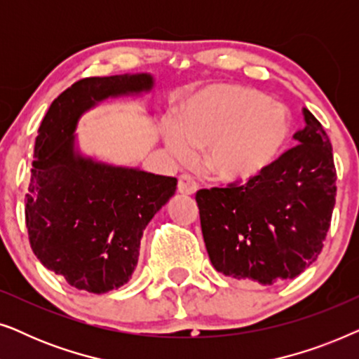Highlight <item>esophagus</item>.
<instances>
[{
    "mask_svg": "<svg viewBox=\"0 0 359 359\" xmlns=\"http://www.w3.org/2000/svg\"><path fill=\"white\" fill-rule=\"evenodd\" d=\"M198 183L191 175H181L178 181V191L181 194H194L198 191Z\"/></svg>",
    "mask_w": 359,
    "mask_h": 359,
    "instance_id": "1",
    "label": "esophagus"
}]
</instances>
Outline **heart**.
I'll return each mask as SVG.
<instances>
[{"label":"heart","mask_w":359,"mask_h":359,"mask_svg":"<svg viewBox=\"0 0 359 359\" xmlns=\"http://www.w3.org/2000/svg\"><path fill=\"white\" fill-rule=\"evenodd\" d=\"M283 106L252 88L214 85L186 102L181 119L166 124V144L176 158L208 149L204 166L224 183H245L276 160L289 137Z\"/></svg>","instance_id":"heart-1"}]
</instances>
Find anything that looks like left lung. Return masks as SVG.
<instances>
[{"label": "left lung", "mask_w": 359, "mask_h": 359, "mask_svg": "<svg viewBox=\"0 0 359 359\" xmlns=\"http://www.w3.org/2000/svg\"><path fill=\"white\" fill-rule=\"evenodd\" d=\"M297 145L247 183L199 189L201 229L219 273L259 284L292 279L316 262L337 196L332 144L304 107Z\"/></svg>", "instance_id": "1"}]
</instances>
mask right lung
<instances>
[{
  "mask_svg": "<svg viewBox=\"0 0 359 359\" xmlns=\"http://www.w3.org/2000/svg\"><path fill=\"white\" fill-rule=\"evenodd\" d=\"M147 73L83 78L48 107L34 147L26 227L36 257L70 286L104 294L129 281L147 224L178 180L97 163L75 151L76 122L109 96L149 91Z\"/></svg>",
  "mask_w": 359,
  "mask_h": 359,
  "instance_id": "1",
  "label": "right lung"
}]
</instances>
